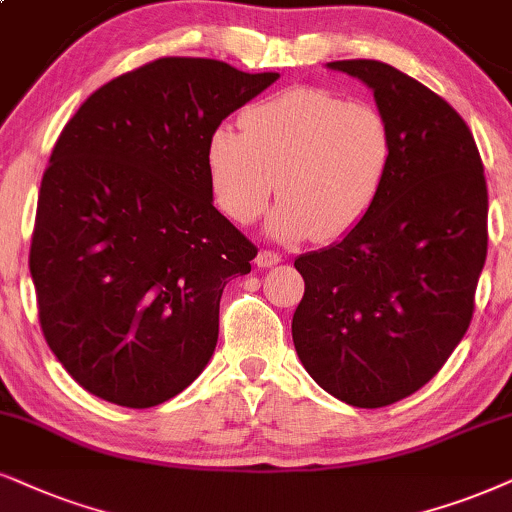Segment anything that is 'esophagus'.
<instances>
[{
	"instance_id": "34e87169",
	"label": "esophagus",
	"mask_w": 512,
	"mask_h": 512,
	"mask_svg": "<svg viewBox=\"0 0 512 512\" xmlns=\"http://www.w3.org/2000/svg\"><path fill=\"white\" fill-rule=\"evenodd\" d=\"M281 262V257L276 255V252H271V250H260V255L255 257V264L260 269H269V267H274V264H278Z\"/></svg>"
}]
</instances>
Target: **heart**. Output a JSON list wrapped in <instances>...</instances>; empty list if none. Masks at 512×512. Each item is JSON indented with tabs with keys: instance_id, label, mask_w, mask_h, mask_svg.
<instances>
[{
	"instance_id": "b5f03b06",
	"label": "heart",
	"mask_w": 512,
	"mask_h": 512,
	"mask_svg": "<svg viewBox=\"0 0 512 512\" xmlns=\"http://www.w3.org/2000/svg\"><path fill=\"white\" fill-rule=\"evenodd\" d=\"M243 132L217 127L205 148L212 198L231 222L252 224L276 189V241L352 234L378 203L392 167L390 122L368 103L293 87L243 113Z\"/></svg>"
}]
</instances>
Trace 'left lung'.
<instances>
[{"instance_id":"1","label":"left lung","mask_w":512,"mask_h":512,"mask_svg":"<svg viewBox=\"0 0 512 512\" xmlns=\"http://www.w3.org/2000/svg\"><path fill=\"white\" fill-rule=\"evenodd\" d=\"M328 68L373 89L394 155L371 215L295 260L304 297L293 342L328 394L380 409L435 378L468 331L487 260V181L472 132L442 96L368 58Z\"/></svg>"}]
</instances>
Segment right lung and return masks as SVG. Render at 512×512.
<instances>
[{
    "instance_id": "obj_1",
    "label": "right lung",
    "mask_w": 512,
    "mask_h": 512,
    "mask_svg": "<svg viewBox=\"0 0 512 512\" xmlns=\"http://www.w3.org/2000/svg\"><path fill=\"white\" fill-rule=\"evenodd\" d=\"M276 80L167 56L103 84L63 127L30 274L44 340L94 397L148 409L208 366L222 290L257 248L212 205L205 148Z\"/></svg>"
}]
</instances>
